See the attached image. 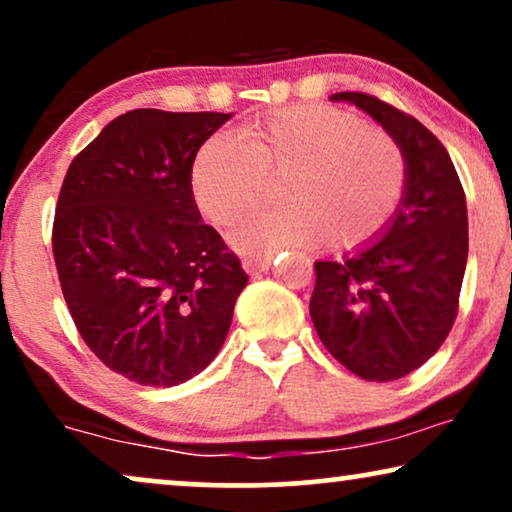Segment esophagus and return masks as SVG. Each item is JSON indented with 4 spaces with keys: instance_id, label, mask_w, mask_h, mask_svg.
Masks as SVG:
<instances>
[{
    "instance_id": "34e87169",
    "label": "esophagus",
    "mask_w": 512,
    "mask_h": 512,
    "mask_svg": "<svg viewBox=\"0 0 512 512\" xmlns=\"http://www.w3.org/2000/svg\"><path fill=\"white\" fill-rule=\"evenodd\" d=\"M270 265H272V256H256V258H244L242 268L254 275V272L270 270Z\"/></svg>"
}]
</instances>
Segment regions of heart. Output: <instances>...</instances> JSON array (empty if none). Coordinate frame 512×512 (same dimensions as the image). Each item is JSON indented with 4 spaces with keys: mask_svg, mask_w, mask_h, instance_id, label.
<instances>
[{
    "mask_svg": "<svg viewBox=\"0 0 512 512\" xmlns=\"http://www.w3.org/2000/svg\"><path fill=\"white\" fill-rule=\"evenodd\" d=\"M279 174L286 207L249 216L230 233L244 254L312 249L326 237L342 251L368 247L405 193V158L394 139L363 128L349 111L317 104L272 111L242 130V144L209 137L191 163V193L209 221L230 226Z\"/></svg>",
    "mask_w": 512,
    "mask_h": 512,
    "instance_id": "b5f03b06",
    "label": "heart"
}]
</instances>
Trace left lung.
I'll list each match as a JSON object with an SVG mask.
<instances>
[{
	"label": "left lung",
	"mask_w": 512,
	"mask_h": 512,
	"mask_svg": "<svg viewBox=\"0 0 512 512\" xmlns=\"http://www.w3.org/2000/svg\"><path fill=\"white\" fill-rule=\"evenodd\" d=\"M373 118L405 158L389 228L345 261H317L310 317L321 342L368 382L410 375L454 324L468 258L466 195L450 153L417 118L366 93H335Z\"/></svg>",
	"instance_id": "1"
}]
</instances>
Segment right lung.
<instances>
[{
    "label": "right lung",
    "mask_w": 512,
    "mask_h": 512,
    "mask_svg": "<svg viewBox=\"0 0 512 512\" xmlns=\"http://www.w3.org/2000/svg\"><path fill=\"white\" fill-rule=\"evenodd\" d=\"M230 116L128 111L62 181L53 221L62 296L97 359L144 387L205 370L249 282L191 193L195 153Z\"/></svg>",
    "instance_id": "1"
}]
</instances>
